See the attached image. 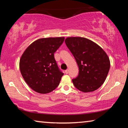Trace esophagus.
<instances>
[{
    "label": "esophagus",
    "mask_w": 128,
    "mask_h": 128,
    "mask_svg": "<svg viewBox=\"0 0 128 128\" xmlns=\"http://www.w3.org/2000/svg\"><path fill=\"white\" fill-rule=\"evenodd\" d=\"M65 72H66V74H68V69H66V71H65Z\"/></svg>",
    "instance_id": "34e87169"
}]
</instances>
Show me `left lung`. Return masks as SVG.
I'll list each match as a JSON object with an SVG mask.
<instances>
[{
  "label": "left lung",
  "instance_id": "8db88e82",
  "mask_svg": "<svg viewBox=\"0 0 128 128\" xmlns=\"http://www.w3.org/2000/svg\"><path fill=\"white\" fill-rule=\"evenodd\" d=\"M66 46L79 68L73 85L84 92H92L103 85L109 72L110 61L107 54L92 40L83 37H68Z\"/></svg>",
  "mask_w": 128,
  "mask_h": 128
}]
</instances>
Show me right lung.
I'll return each instance as SVG.
<instances>
[{
	"mask_svg": "<svg viewBox=\"0 0 128 128\" xmlns=\"http://www.w3.org/2000/svg\"><path fill=\"white\" fill-rule=\"evenodd\" d=\"M64 40V37L37 40L29 45L20 60L22 76L29 87L40 94L55 90L64 73L60 70L54 53Z\"/></svg>",
	"mask_w": 128,
	"mask_h": 128,
	"instance_id": "add662e5",
	"label": "right lung"
}]
</instances>
